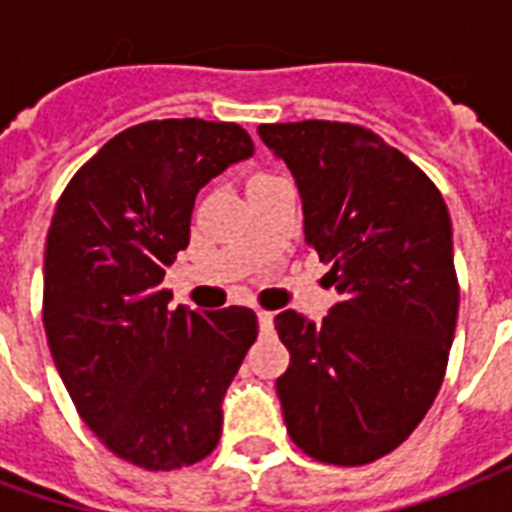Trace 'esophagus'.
Returning a JSON list of instances; mask_svg holds the SVG:
<instances>
[{
  "mask_svg": "<svg viewBox=\"0 0 512 512\" xmlns=\"http://www.w3.org/2000/svg\"><path fill=\"white\" fill-rule=\"evenodd\" d=\"M259 328H261V334H272V328H275V315H272V312L259 310Z\"/></svg>",
  "mask_w": 512,
  "mask_h": 512,
  "instance_id": "esophagus-1",
  "label": "esophagus"
}]
</instances>
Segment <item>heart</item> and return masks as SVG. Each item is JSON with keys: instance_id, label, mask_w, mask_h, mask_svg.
Segmentation results:
<instances>
[{"instance_id": "b5f03b06", "label": "heart", "mask_w": 512, "mask_h": 512, "mask_svg": "<svg viewBox=\"0 0 512 512\" xmlns=\"http://www.w3.org/2000/svg\"><path fill=\"white\" fill-rule=\"evenodd\" d=\"M264 178H275L272 173H253L251 178H248V184H256V181H264Z\"/></svg>"}]
</instances>
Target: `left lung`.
I'll list each match as a JSON object with an SVG mask.
<instances>
[{
	"instance_id": "obj_1",
	"label": "left lung",
	"mask_w": 512,
	"mask_h": 512,
	"mask_svg": "<svg viewBox=\"0 0 512 512\" xmlns=\"http://www.w3.org/2000/svg\"><path fill=\"white\" fill-rule=\"evenodd\" d=\"M296 178L304 240L339 301L323 323L275 318L291 441L318 462L368 465L414 433L441 390L459 310L449 208L422 170L350 122L259 125Z\"/></svg>"
}]
</instances>
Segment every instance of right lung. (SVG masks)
Instances as JSON below:
<instances>
[{
  "instance_id": "add662e5",
  "label": "right lung",
  "mask_w": 512,
  "mask_h": 512,
  "mask_svg": "<svg viewBox=\"0 0 512 512\" xmlns=\"http://www.w3.org/2000/svg\"><path fill=\"white\" fill-rule=\"evenodd\" d=\"M251 154L235 122H141L101 146L55 205L47 344L79 417L130 465H194L221 438V400L256 342V315L168 310L160 283L189 245L197 192Z\"/></svg>"
}]
</instances>
